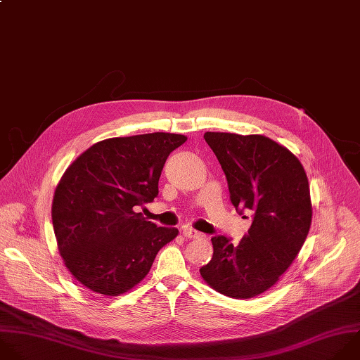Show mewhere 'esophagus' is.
Masks as SVG:
<instances>
[{
	"mask_svg": "<svg viewBox=\"0 0 360 360\" xmlns=\"http://www.w3.org/2000/svg\"><path fill=\"white\" fill-rule=\"evenodd\" d=\"M182 234H184L185 237H188V238H198V237L202 236V233L193 230V229L189 227V226H184V227H182Z\"/></svg>",
	"mask_w": 360,
	"mask_h": 360,
	"instance_id": "1",
	"label": "esophagus"
}]
</instances>
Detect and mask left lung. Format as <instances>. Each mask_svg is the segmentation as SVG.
<instances>
[{"instance_id": "8db88e82", "label": "left lung", "mask_w": 360, "mask_h": 360, "mask_svg": "<svg viewBox=\"0 0 360 360\" xmlns=\"http://www.w3.org/2000/svg\"><path fill=\"white\" fill-rule=\"evenodd\" d=\"M203 139L226 175L231 205L238 214L252 213V226L238 245L213 236V257L199 271L217 292L252 298L278 281L305 242L308 178L294 154L264 136L207 131Z\"/></svg>"}]
</instances>
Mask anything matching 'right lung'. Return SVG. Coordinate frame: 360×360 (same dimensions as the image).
Segmentation results:
<instances>
[{
  "mask_svg": "<svg viewBox=\"0 0 360 360\" xmlns=\"http://www.w3.org/2000/svg\"><path fill=\"white\" fill-rule=\"evenodd\" d=\"M185 136L153 133L96 143L63 174L52 203L59 253L93 292L120 295L150 271L178 229L158 227L140 210L158 196L168 155Z\"/></svg>",
  "mask_w": 360,
  "mask_h": 360,
  "instance_id": "right-lung-1",
  "label": "right lung"
}]
</instances>
